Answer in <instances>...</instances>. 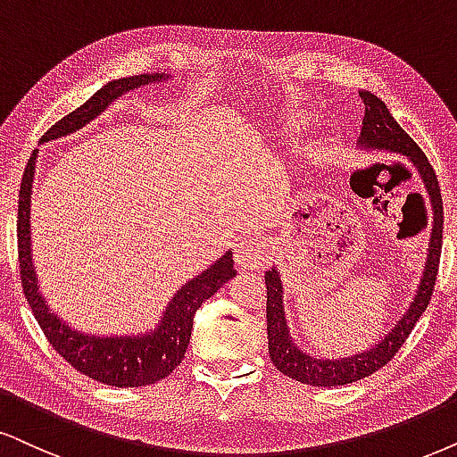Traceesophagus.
<instances>
[{"label": "esophagus", "mask_w": 457, "mask_h": 457, "mask_svg": "<svg viewBox=\"0 0 457 457\" xmlns=\"http://www.w3.org/2000/svg\"><path fill=\"white\" fill-rule=\"evenodd\" d=\"M234 259L240 270H257L268 259V248L259 238H242L234 248Z\"/></svg>", "instance_id": "1"}]
</instances>
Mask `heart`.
I'll return each instance as SVG.
<instances>
[{"instance_id": "heart-1", "label": "heart", "mask_w": 457, "mask_h": 457, "mask_svg": "<svg viewBox=\"0 0 457 457\" xmlns=\"http://www.w3.org/2000/svg\"><path fill=\"white\" fill-rule=\"evenodd\" d=\"M308 129V118L305 115H293V118L285 120V137L287 138H295L297 135H302V132Z\"/></svg>"}]
</instances>
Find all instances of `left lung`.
Segmentation results:
<instances>
[{"label":"left lung","instance_id":"1","mask_svg":"<svg viewBox=\"0 0 457 457\" xmlns=\"http://www.w3.org/2000/svg\"><path fill=\"white\" fill-rule=\"evenodd\" d=\"M362 103H365V120H362L361 137L356 141V149L361 152H388L407 158L418 170L424 183L426 195L430 200L432 223L430 238L426 248V262L421 270L418 288L411 302L398 316V320L375 342L371 348L354 352L350 356L327 358L312 356L310 352L299 348L291 335L287 312H285V287H282L280 271L276 265L265 271V287H268V303H265V319H268V350L270 358L280 373L288 375L291 379L310 386H344L358 382L382 369L398 348L405 344L415 322L428 308L430 295L435 291L438 257H441L443 240V202L441 189L435 170H432L428 158L418 147V143L401 129V124L392 118L382 99L369 90H358Z\"/></svg>","mask_w":457,"mask_h":457}]
</instances>
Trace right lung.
<instances>
[{"label":"right lung","mask_w":457,"mask_h":457,"mask_svg":"<svg viewBox=\"0 0 457 457\" xmlns=\"http://www.w3.org/2000/svg\"><path fill=\"white\" fill-rule=\"evenodd\" d=\"M170 73H143L132 78H120L107 82L99 88L82 107H78L61 122H56L39 141H59L62 137L82 130L86 124L96 120L113 101L126 92L145 88V86H160L172 82ZM37 154L33 152L27 162L19 194V259L22 291L33 314L42 327L48 342L69 365L79 373L88 375L96 382L115 386V388H138L169 378L175 367L186 356L189 337H192L194 316L202 302L215 295L229 278H234L232 251H225L215 259L209 268L202 270L198 276L186 280L175 295L169 299L164 312L155 325L147 331L135 333H90L79 331L48 303V299L39 288V276L33 262L31 242V194L33 179L37 169Z\"/></svg>","instance_id":"right-lung-1"}]
</instances>
